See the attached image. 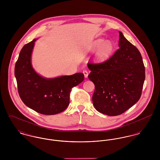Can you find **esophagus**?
Listing matches in <instances>:
<instances>
[{
	"instance_id": "1",
	"label": "esophagus",
	"mask_w": 160,
	"mask_h": 160,
	"mask_svg": "<svg viewBox=\"0 0 160 160\" xmlns=\"http://www.w3.org/2000/svg\"><path fill=\"white\" fill-rule=\"evenodd\" d=\"M83 73H84V78H88V72L86 70H84L83 71Z\"/></svg>"
}]
</instances>
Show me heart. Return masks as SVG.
<instances>
[{"label":"heart","instance_id":"obj_1","mask_svg":"<svg viewBox=\"0 0 160 160\" xmlns=\"http://www.w3.org/2000/svg\"><path fill=\"white\" fill-rule=\"evenodd\" d=\"M97 48L95 53V58L98 62H102L108 59L112 55L113 50V45L110 40L98 39L94 41L89 48L94 50Z\"/></svg>","mask_w":160,"mask_h":160}]
</instances>
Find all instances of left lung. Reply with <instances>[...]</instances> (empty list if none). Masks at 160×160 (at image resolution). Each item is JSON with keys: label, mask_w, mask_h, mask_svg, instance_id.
I'll return each mask as SVG.
<instances>
[{"label": "left lung", "mask_w": 160, "mask_h": 160, "mask_svg": "<svg viewBox=\"0 0 160 160\" xmlns=\"http://www.w3.org/2000/svg\"><path fill=\"white\" fill-rule=\"evenodd\" d=\"M119 48L108 60L88 63L89 79L95 85V108L108 116L122 114L141 96L145 74L142 57L137 48L119 31Z\"/></svg>", "instance_id": "1"}]
</instances>
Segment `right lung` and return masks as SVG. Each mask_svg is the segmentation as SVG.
I'll use <instances>...</instances> for the list:
<instances>
[{
  "mask_svg": "<svg viewBox=\"0 0 160 160\" xmlns=\"http://www.w3.org/2000/svg\"><path fill=\"white\" fill-rule=\"evenodd\" d=\"M38 39L23 46L15 64V76L23 103L41 114L52 115L63 112L69 104L71 89L84 79L82 72L53 78H44L33 68L31 56Z\"/></svg>",
  "mask_w": 160,
  "mask_h": 160,
  "instance_id": "add662e5",
  "label": "right lung"
}]
</instances>
